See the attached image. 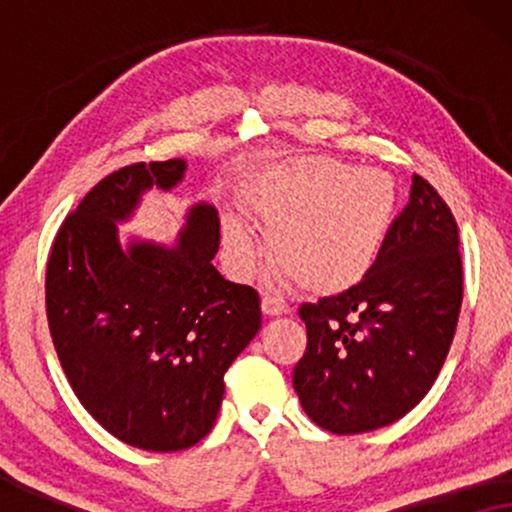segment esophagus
Masks as SVG:
<instances>
[{
	"label": "esophagus",
	"mask_w": 512,
	"mask_h": 512,
	"mask_svg": "<svg viewBox=\"0 0 512 512\" xmlns=\"http://www.w3.org/2000/svg\"><path fill=\"white\" fill-rule=\"evenodd\" d=\"M261 307H263V314H268V317H282V314L291 312L289 303H286L284 298L272 296V293H265L261 300Z\"/></svg>",
	"instance_id": "34e87169"
}]
</instances>
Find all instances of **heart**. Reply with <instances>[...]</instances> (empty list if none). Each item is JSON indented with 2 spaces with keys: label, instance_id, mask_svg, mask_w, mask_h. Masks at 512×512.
I'll list each match as a JSON object with an SVG mask.
<instances>
[{
  "label": "heart",
  "instance_id": "1",
  "mask_svg": "<svg viewBox=\"0 0 512 512\" xmlns=\"http://www.w3.org/2000/svg\"><path fill=\"white\" fill-rule=\"evenodd\" d=\"M387 172L305 158L277 167L242 193L251 219L270 230L272 263L312 291H342L373 270L396 216ZM223 244L237 268H254L258 242L240 219H223Z\"/></svg>",
  "mask_w": 512,
  "mask_h": 512
}]
</instances>
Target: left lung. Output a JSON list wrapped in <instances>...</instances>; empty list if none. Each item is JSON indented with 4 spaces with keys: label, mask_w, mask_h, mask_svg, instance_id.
Returning a JSON list of instances; mask_svg holds the SVG:
<instances>
[{
    "label": "left lung",
    "mask_w": 512,
    "mask_h": 512,
    "mask_svg": "<svg viewBox=\"0 0 512 512\" xmlns=\"http://www.w3.org/2000/svg\"><path fill=\"white\" fill-rule=\"evenodd\" d=\"M461 298L457 221L415 174L373 270L338 296L300 305L307 349L293 389L307 417L349 436L408 415L443 368Z\"/></svg>",
    "instance_id": "1"
}]
</instances>
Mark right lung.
<instances>
[{"mask_svg": "<svg viewBox=\"0 0 512 512\" xmlns=\"http://www.w3.org/2000/svg\"><path fill=\"white\" fill-rule=\"evenodd\" d=\"M186 160L135 163L93 186L62 221L46 265V317L83 408L123 443L186 450L212 431L223 375L261 328V298L219 275V212L188 209L174 249L118 242L151 186L170 191Z\"/></svg>", "mask_w": 512, "mask_h": 512, "instance_id": "1", "label": "right lung"}]
</instances>
